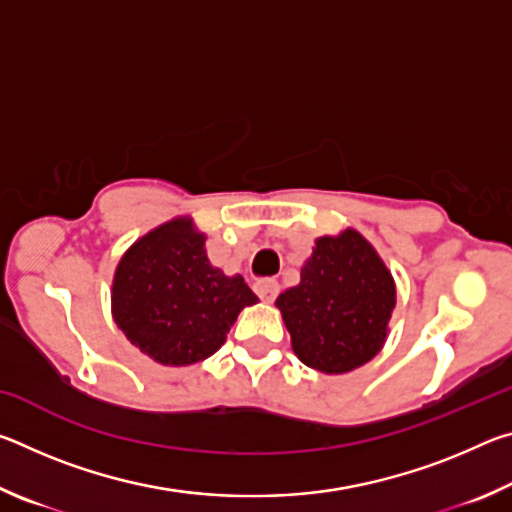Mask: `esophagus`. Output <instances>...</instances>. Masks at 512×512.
Wrapping results in <instances>:
<instances>
[{"label":"esophagus","mask_w":512,"mask_h":512,"mask_svg":"<svg viewBox=\"0 0 512 512\" xmlns=\"http://www.w3.org/2000/svg\"><path fill=\"white\" fill-rule=\"evenodd\" d=\"M255 291L264 302H273L277 298V293H280V284H277L275 280H259L255 284Z\"/></svg>","instance_id":"1"}]
</instances>
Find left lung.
Segmentation results:
<instances>
[{
    "label": "left lung",
    "instance_id": "8db88e82",
    "mask_svg": "<svg viewBox=\"0 0 512 512\" xmlns=\"http://www.w3.org/2000/svg\"><path fill=\"white\" fill-rule=\"evenodd\" d=\"M397 302L391 268L354 228L323 235L300 268V282L275 300L305 366L343 375L384 348Z\"/></svg>",
    "mask_w": 512,
    "mask_h": 512
}]
</instances>
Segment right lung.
I'll return each mask as SVG.
<instances>
[{
  "label": "right lung",
  "mask_w": 512,
  "mask_h": 512,
  "mask_svg": "<svg viewBox=\"0 0 512 512\" xmlns=\"http://www.w3.org/2000/svg\"><path fill=\"white\" fill-rule=\"evenodd\" d=\"M205 239L192 216H176L137 239L112 275V320L160 366L212 357L257 302L244 277L210 264Z\"/></svg>",
  "instance_id": "add662e5"
}]
</instances>
